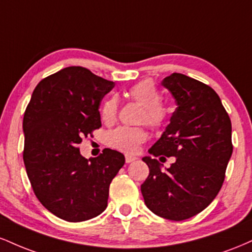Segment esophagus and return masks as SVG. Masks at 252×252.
I'll return each mask as SVG.
<instances>
[{
  "label": "esophagus",
  "mask_w": 252,
  "mask_h": 252,
  "mask_svg": "<svg viewBox=\"0 0 252 252\" xmlns=\"http://www.w3.org/2000/svg\"><path fill=\"white\" fill-rule=\"evenodd\" d=\"M136 160H137V158H136V156H134V155H129V154L126 155V163L134 162V161H136Z\"/></svg>",
  "instance_id": "34e87169"
}]
</instances>
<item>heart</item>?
<instances>
[{
    "label": "heart",
    "mask_w": 252,
    "mask_h": 252,
    "mask_svg": "<svg viewBox=\"0 0 252 252\" xmlns=\"http://www.w3.org/2000/svg\"><path fill=\"white\" fill-rule=\"evenodd\" d=\"M129 96L135 102L144 106L141 121L146 122L152 128L158 129L164 126L168 111L161 103L162 97L158 91L154 83L150 80H143L135 84L129 90ZM118 112V99L111 97L103 104L102 120L105 123L115 122ZM148 134L143 126H118L110 131L106 137V143L111 148L123 153H136L140 146L147 141Z\"/></svg>",
    "instance_id": "obj_1"
}]
</instances>
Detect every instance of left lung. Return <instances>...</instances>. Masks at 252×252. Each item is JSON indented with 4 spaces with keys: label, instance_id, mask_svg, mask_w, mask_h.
<instances>
[{
    "label": "left lung",
    "instance_id": "left-lung-1",
    "mask_svg": "<svg viewBox=\"0 0 252 252\" xmlns=\"http://www.w3.org/2000/svg\"><path fill=\"white\" fill-rule=\"evenodd\" d=\"M178 108L149 153L174 163L161 170L156 158H143L149 175L141 185L144 202L155 215L180 221L198 215L213 201L232 154L231 120L211 86L173 73L162 80Z\"/></svg>",
    "mask_w": 252,
    "mask_h": 252
}]
</instances>
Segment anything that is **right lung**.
Here are the masks:
<instances>
[{
  "instance_id": "obj_1",
  "label": "right lung",
  "mask_w": 252,
  "mask_h": 252,
  "mask_svg": "<svg viewBox=\"0 0 252 252\" xmlns=\"http://www.w3.org/2000/svg\"><path fill=\"white\" fill-rule=\"evenodd\" d=\"M115 86L82 66L43 78L24 115V161L34 194L54 216L78 222L108 206L109 186L126 158L104 149L85 158L78 144L102 126L99 104Z\"/></svg>"
}]
</instances>
